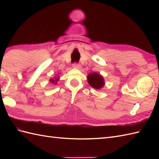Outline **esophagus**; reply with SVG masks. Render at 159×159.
Listing matches in <instances>:
<instances>
[{
	"instance_id": "1",
	"label": "esophagus",
	"mask_w": 159,
	"mask_h": 159,
	"mask_svg": "<svg viewBox=\"0 0 159 159\" xmlns=\"http://www.w3.org/2000/svg\"><path fill=\"white\" fill-rule=\"evenodd\" d=\"M73 67H75V68H77V69H80V63H74Z\"/></svg>"
}]
</instances>
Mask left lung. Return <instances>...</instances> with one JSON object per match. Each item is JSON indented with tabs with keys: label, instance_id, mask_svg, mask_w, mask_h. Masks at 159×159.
I'll return each instance as SVG.
<instances>
[{
	"label": "left lung",
	"instance_id": "left-lung-1",
	"mask_svg": "<svg viewBox=\"0 0 159 159\" xmlns=\"http://www.w3.org/2000/svg\"><path fill=\"white\" fill-rule=\"evenodd\" d=\"M87 80H88L89 85L95 89H100L104 86V79L102 76L99 74H89L87 76Z\"/></svg>",
	"mask_w": 159,
	"mask_h": 159
}]
</instances>
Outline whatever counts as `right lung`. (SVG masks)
<instances>
[{
	"label": "right lung",
	"mask_w": 159,
	"mask_h": 159,
	"mask_svg": "<svg viewBox=\"0 0 159 159\" xmlns=\"http://www.w3.org/2000/svg\"><path fill=\"white\" fill-rule=\"evenodd\" d=\"M50 81H51L52 83H55V84H57V80H58V78H57V79H56L55 80V79H50Z\"/></svg>",
	"instance_id": "obj_1"
}]
</instances>
